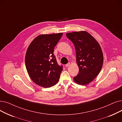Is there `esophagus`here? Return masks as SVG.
<instances>
[{
	"label": "esophagus",
	"instance_id": "esophagus-1",
	"mask_svg": "<svg viewBox=\"0 0 122 122\" xmlns=\"http://www.w3.org/2000/svg\"><path fill=\"white\" fill-rule=\"evenodd\" d=\"M70 63H68V64H66L65 66H66V67H68V66H70Z\"/></svg>",
	"mask_w": 122,
	"mask_h": 122
}]
</instances>
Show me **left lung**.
Wrapping results in <instances>:
<instances>
[{
    "label": "left lung",
    "mask_w": 122,
    "mask_h": 122,
    "mask_svg": "<svg viewBox=\"0 0 122 122\" xmlns=\"http://www.w3.org/2000/svg\"><path fill=\"white\" fill-rule=\"evenodd\" d=\"M75 46L79 73L74 81L84 85L92 82L100 72L103 64L101 48L93 37L86 31H81L66 34Z\"/></svg>",
    "instance_id": "1"
}]
</instances>
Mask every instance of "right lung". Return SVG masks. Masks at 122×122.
Segmentation results:
<instances>
[{
	"mask_svg": "<svg viewBox=\"0 0 122 122\" xmlns=\"http://www.w3.org/2000/svg\"><path fill=\"white\" fill-rule=\"evenodd\" d=\"M62 35H40L31 42L26 51L25 61L28 75L41 87H51L59 81L63 66L58 64L53 52Z\"/></svg>",
	"mask_w": 122,
	"mask_h": 122,
	"instance_id": "right-lung-1",
	"label": "right lung"
}]
</instances>
